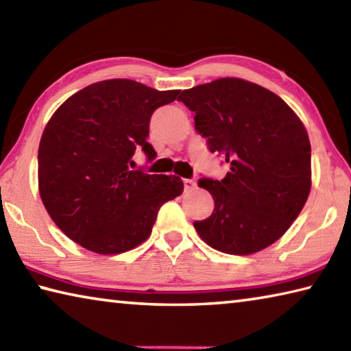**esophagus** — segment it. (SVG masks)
I'll return each instance as SVG.
<instances>
[{
    "label": "esophagus",
    "instance_id": "34e87169",
    "mask_svg": "<svg viewBox=\"0 0 351 351\" xmlns=\"http://www.w3.org/2000/svg\"><path fill=\"white\" fill-rule=\"evenodd\" d=\"M182 182H184V190H186V192H190V190L197 187V182L193 180H182Z\"/></svg>",
    "mask_w": 351,
    "mask_h": 351
}]
</instances>
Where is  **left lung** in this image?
I'll use <instances>...</instances> for the list:
<instances>
[{
	"mask_svg": "<svg viewBox=\"0 0 351 351\" xmlns=\"http://www.w3.org/2000/svg\"><path fill=\"white\" fill-rule=\"evenodd\" d=\"M178 100L195 112V128L230 170L198 186L215 201L195 221L201 240L219 252L249 255L271 246L304 209L311 190V145L299 116L257 83L223 77Z\"/></svg>",
	"mask_w": 351,
	"mask_h": 351,
	"instance_id": "8db88e82",
	"label": "left lung"
}]
</instances>
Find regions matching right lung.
<instances>
[{
  "instance_id": "obj_1",
  "label": "right lung",
  "mask_w": 351,
  "mask_h": 351,
  "mask_svg": "<svg viewBox=\"0 0 351 351\" xmlns=\"http://www.w3.org/2000/svg\"><path fill=\"white\" fill-rule=\"evenodd\" d=\"M178 94L128 79L97 82L64 100L46 123L40 197L77 245L102 255L127 252L150 237L159 207L182 193L181 178L128 169L136 147L156 156L147 142L150 117Z\"/></svg>"
}]
</instances>
